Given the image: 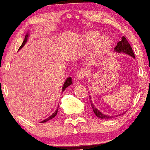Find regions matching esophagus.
<instances>
[{"label": "esophagus", "instance_id": "obj_1", "mask_svg": "<svg viewBox=\"0 0 150 150\" xmlns=\"http://www.w3.org/2000/svg\"><path fill=\"white\" fill-rule=\"evenodd\" d=\"M86 73H86V70H84V69L79 70L78 72L77 73V79H78V80H83V79H84V77L86 76V75H87Z\"/></svg>", "mask_w": 150, "mask_h": 150}]
</instances>
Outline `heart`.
Wrapping results in <instances>:
<instances>
[{"label":"heart","mask_w":150,"mask_h":150,"mask_svg":"<svg viewBox=\"0 0 150 150\" xmlns=\"http://www.w3.org/2000/svg\"><path fill=\"white\" fill-rule=\"evenodd\" d=\"M80 42L82 45L88 48L92 47L93 51L91 54V59L93 61L100 60L110 51L112 40L107 35L102 36L98 31H88L80 38Z\"/></svg>","instance_id":"heart-1"}]
</instances>
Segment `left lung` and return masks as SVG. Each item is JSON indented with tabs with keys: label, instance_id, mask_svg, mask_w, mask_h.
<instances>
[{
	"label": "left lung",
	"instance_id": "left-lung-1",
	"mask_svg": "<svg viewBox=\"0 0 150 150\" xmlns=\"http://www.w3.org/2000/svg\"><path fill=\"white\" fill-rule=\"evenodd\" d=\"M114 52H117V53H124V54H127L131 56L132 57L133 59L135 58V55L133 54V50L131 48V45L129 43V42L127 41V38H126L124 36L122 38V40L120 41V42H117L116 47H115L114 49ZM90 97V102H91V107H92V109L93 110V112L96 115V116L99 117L100 119H112L113 117H118L120 116V115H123L124 113H122V114H120L119 115H115V116H108L107 115H105L103 114L100 111H99L95 107L94 105H93L92 100H91V96Z\"/></svg>",
	"mask_w": 150,
	"mask_h": 150
}]
</instances>
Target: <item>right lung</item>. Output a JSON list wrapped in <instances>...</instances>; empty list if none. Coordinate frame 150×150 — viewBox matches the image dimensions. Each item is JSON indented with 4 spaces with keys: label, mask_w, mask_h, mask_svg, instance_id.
I'll use <instances>...</instances> for the list:
<instances>
[{
    "label": "right lung",
    "mask_w": 150,
    "mask_h": 150,
    "mask_svg": "<svg viewBox=\"0 0 150 150\" xmlns=\"http://www.w3.org/2000/svg\"><path fill=\"white\" fill-rule=\"evenodd\" d=\"M29 35H30L29 32H27L26 34V35H25L24 40H23V42H22V45H21L20 46V47H19V50H21V49L25 45V44H26V43L27 40H28V37H29ZM73 84V82H72V79H71V77H68V78L66 80V81H65L64 85H63V87H62V92L64 91L65 89H66V88L68 87V86H70V84ZM58 109H59V108H57V109L56 110V111L54 112L53 113V114H52V115H51V116H50V117H48V118H47V119H45V120H44L43 121H42V122H41V123H45V122H47V121L52 120V118H54V117L56 116V115H57V112H58Z\"/></svg>",
    "instance_id": "right-lung-1"
}]
</instances>
